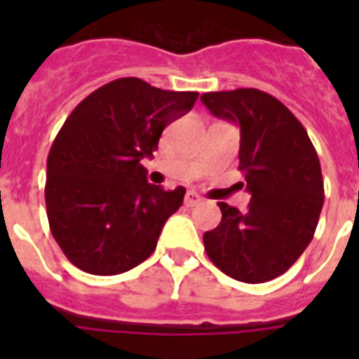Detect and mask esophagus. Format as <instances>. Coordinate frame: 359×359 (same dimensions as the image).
Listing matches in <instances>:
<instances>
[{
    "label": "esophagus",
    "instance_id": "1",
    "mask_svg": "<svg viewBox=\"0 0 359 359\" xmlns=\"http://www.w3.org/2000/svg\"><path fill=\"white\" fill-rule=\"evenodd\" d=\"M201 201H203V199H201V196L198 194V192H194V190H189V192H187V196H185L187 207H196V205H199Z\"/></svg>",
    "mask_w": 359,
    "mask_h": 359
}]
</instances>
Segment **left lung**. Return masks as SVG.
I'll return each mask as SVG.
<instances>
[{
    "instance_id": "left-lung-1",
    "label": "left lung",
    "mask_w": 359,
    "mask_h": 359,
    "mask_svg": "<svg viewBox=\"0 0 359 359\" xmlns=\"http://www.w3.org/2000/svg\"><path fill=\"white\" fill-rule=\"evenodd\" d=\"M201 102L241 128L239 170L252 194L246 212L217 203L221 223L203 236L208 259L236 280L277 278L315 236L323 207L318 154L297 116L264 91H214Z\"/></svg>"
}]
</instances>
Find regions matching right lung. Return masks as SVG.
Instances as JSON below:
<instances>
[{
  "mask_svg": "<svg viewBox=\"0 0 359 359\" xmlns=\"http://www.w3.org/2000/svg\"><path fill=\"white\" fill-rule=\"evenodd\" d=\"M198 95L123 77L72 111L50 149L44 187L50 230L72 264L118 275L151 257L185 189L147 183L142 160L152 158L163 129Z\"/></svg>",
  "mask_w": 359,
  "mask_h": 359,
  "instance_id": "right-lung-1",
  "label": "right lung"
}]
</instances>
